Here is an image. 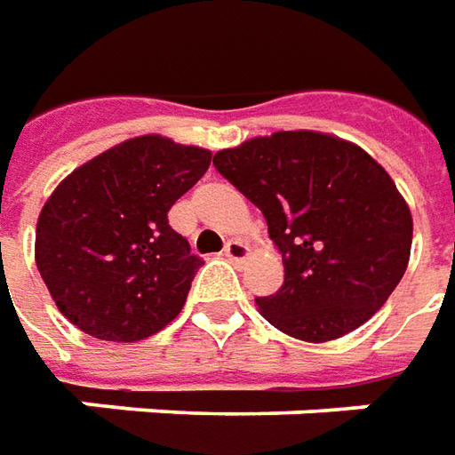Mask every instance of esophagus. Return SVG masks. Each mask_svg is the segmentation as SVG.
I'll use <instances>...</instances> for the list:
<instances>
[{
  "mask_svg": "<svg viewBox=\"0 0 455 455\" xmlns=\"http://www.w3.org/2000/svg\"><path fill=\"white\" fill-rule=\"evenodd\" d=\"M246 254H249V246L243 242H239V239H231V242H227V246H224V257L231 259V261H243Z\"/></svg>",
  "mask_w": 455,
  "mask_h": 455,
  "instance_id": "1",
  "label": "esophagus"
}]
</instances>
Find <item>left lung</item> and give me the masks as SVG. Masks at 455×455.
<instances>
[{
  "label": "left lung",
  "instance_id": "8db88e82",
  "mask_svg": "<svg viewBox=\"0 0 455 455\" xmlns=\"http://www.w3.org/2000/svg\"><path fill=\"white\" fill-rule=\"evenodd\" d=\"M213 165L264 213L284 284L257 297L276 330L327 342L368 322L405 275L413 219L393 179L335 135L282 131L219 150Z\"/></svg>",
  "mask_w": 455,
  "mask_h": 455
}]
</instances>
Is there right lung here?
Here are the masks:
<instances>
[{
	"instance_id": "1",
	"label": "right lung",
	"mask_w": 455,
	"mask_h": 455,
	"mask_svg": "<svg viewBox=\"0 0 455 455\" xmlns=\"http://www.w3.org/2000/svg\"><path fill=\"white\" fill-rule=\"evenodd\" d=\"M212 153L140 135L87 161L37 221L35 259L55 305L87 335L135 342L176 320L204 259L168 212Z\"/></svg>"
}]
</instances>
